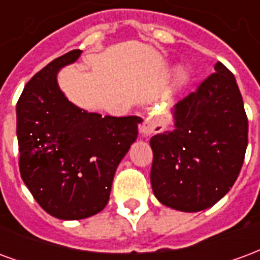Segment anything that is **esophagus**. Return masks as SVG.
I'll use <instances>...</instances> for the list:
<instances>
[{
	"instance_id": "obj_1",
	"label": "esophagus",
	"mask_w": 260,
	"mask_h": 260,
	"mask_svg": "<svg viewBox=\"0 0 260 260\" xmlns=\"http://www.w3.org/2000/svg\"><path fill=\"white\" fill-rule=\"evenodd\" d=\"M156 129H158V125L157 122L152 118H147L146 121L141 125V128H139L142 136H149L150 134H153V132H156Z\"/></svg>"
}]
</instances>
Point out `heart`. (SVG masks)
I'll return each mask as SVG.
<instances>
[{"label": "heart", "mask_w": 260, "mask_h": 260, "mask_svg": "<svg viewBox=\"0 0 260 260\" xmlns=\"http://www.w3.org/2000/svg\"><path fill=\"white\" fill-rule=\"evenodd\" d=\"M191 80V74L184 68H178L175 71L174 75V89L175 90H181L184 89Z\"/></svg>", "instance_id": "b5f03b06"}]
</instances>
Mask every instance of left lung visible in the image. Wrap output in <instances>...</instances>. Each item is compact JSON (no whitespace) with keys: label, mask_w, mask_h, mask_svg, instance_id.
Here are the masks:
<instances>
[{"label":"left lung","mask_w":260,"mask_h":260,"mask_svg":"<svg viewBox=\"0 0 260 260\" xmlns=\"http://www.w3.org/2000/svg\"><path fill=\"white\" fill-rule=\"evenodd\" d=\"M174 128L152 136L150 182L180 212L212 207L234 185L248 146V118L234 75L221 62L171 108Z\"/></svg>","instance_id":"left-lung-1"}]
</instances>
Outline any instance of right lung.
Instances as JSON below:
<instances>
[{
  "instance_id": "right-lung-1",
  "label": "right lung",
  "mask_w": 260,
  "mask_h": 260,
  "mask_svg": "<svg viewBox=\"0 0 260 260\" xmlns=\"http://www.w3.org/2000/svg\"><path fill=\"white\" fill-rule=\"evenodd\" d=\"M80 54L74 50L53 59L26 83L16 104L22 180L59 220L90 217L106 207L117 167L143 121L103 117L69 102L57 76Z\"/></svg>"
}]
</instances>
